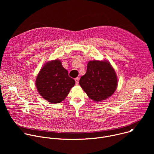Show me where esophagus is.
I'll return each instance as SVG.
<instances>
[{"label":"esophagus","instance_id":"obj_1","mask_svg":"<svg viewBox=\"0 0 154 154\" xmlns=\"http://www.w3.org/2000/svg\"><path fill=\"white\" fill-rule=\"evenodd\" d=\"M75 83L76 85H78L79 83V77H77L75 79Z\"/></svg>","mask_w":154,"mask_h":154}]
</instances>
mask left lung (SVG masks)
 <instances>
[{
    "mask_svg": "<svg viewBox=\"0 0 154 154\" xmlns=\"http://www.w3.org/2000/svg\"><path fill=\"white\" fill-rule=\"evenodd\" d=\"M79 84L83 90L94 102L109 97L118 86L116 72L106 60H93L88 63L86 74L82 76Z\"/></svg>",
    "mask_w": 154,
    "mask_h": 154,
    "instance_id": "obj_1",
    "label": "left lung"
}]
</instances>
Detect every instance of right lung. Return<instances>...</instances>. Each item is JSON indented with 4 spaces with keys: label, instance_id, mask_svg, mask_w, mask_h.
<instances>
[{
    "label": "right lung",
    "instance_id": "1",
    "mask_svg": "<svg viewBox=\"0 0 154 154\" xmlns=\"http://www.w3.org/2000/svg\"><path fill=\"white\" fill-rule=\"evenodd\" d=\"M61 64L58 59L47 62L36 79L35 85L38 93L52 103L64 100L75 83Z\"/></svg>",
    "mask_w": 154,
    "mask_h": 154
}]
</instances>
